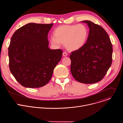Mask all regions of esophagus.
<instances>
[{"label":"esophagus","mask_w":123,"mask_h":123,"mask_svg":"<svg viewBox=\"0 0 123 123\" xmlns=\"http://www.w3.org/2000/svg\"><path fill=\"white\" fill-rule=\"evenodd\" d=\"M67 52H65V51H64V52H63V56H67Z\"/></svg>","instance_id":"esophagus-1"}]
</instances>
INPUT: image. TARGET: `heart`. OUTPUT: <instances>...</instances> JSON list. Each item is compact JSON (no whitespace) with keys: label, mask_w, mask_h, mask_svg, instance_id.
Segmentation results:
<instances>
[{"label":"heart","mask_w":123,"mask_h":123,"mask_svg":"<svg viewBox=\"0 0 123 123\" xmlns=\"http://www.w3.org/2000/svg\"><path fill=\"white\" fill-rule=\"evenodd\" d=\"M88 34V30L83 24L61 25L54 30V37H50V42L57 46L65 44L68 50L74 51L85 44Z\"/></svg>","instance_id":"b5f03b06"}]
</instances>
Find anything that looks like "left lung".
Masks as SVG:
<instances>
[{
    "instance_id": "left-lung-1",
    "label": "left lung",
    "mask_w": 123,
    "mask_h": 123,
    "mask_svg": "<svg viewBox=\"0 0 123 123\" xmlns=\"http://www.w3.org/2000/svg\"><path fill=\"white\" fill-rule=\"evenodd\" d=\"M82 22L89 26V36L85 44L70 55L71 72L78 82L94 84L104 78L111 65L112 46L102 27L89 20Z\"/></svg>"
}]
</instances>
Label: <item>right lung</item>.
Returning <instances> with one entry per match:
<instances>
[{"mask_svg": "<svg viewBox=\"0 0 123 123\" xmlns=\"http://www.w3.org/2000/svg\"><path fill=\"white\" fill-rule=\"evenodd\" d=\"M53 23H28L13 34L8 49L9 68L22 86L37 88L50 80L63 51L51 49L48 34Z\"/></svg>", "mask_w": 123, "mask_h": 123, "instance_id": "obj_1", "label": "right lung"}]
</instances>
